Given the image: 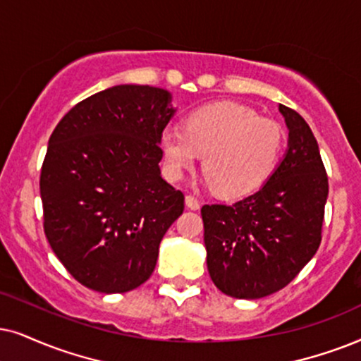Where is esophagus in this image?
Instances as JSON below:
<instances>
[{"mask_svg":"<svg viewBox=\"0 0 361 361\" xmlns=\"http://www.w3.org/2000/svg\"><path fill=\"white\" fill-rule=\"evenodd\" d=\"M185 203L190 209H198L200 208V202L195 198V196H191V195L185 196Z\"/></svg>","mask_w":361,"mask_h":361,"instance_id":"34e87169","label":"esophagus"}]
</instances>
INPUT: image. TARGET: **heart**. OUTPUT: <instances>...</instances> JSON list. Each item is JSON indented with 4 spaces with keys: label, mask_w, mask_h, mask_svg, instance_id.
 Listing matches in <instances>:
<instances>
[{
    "label": "heart",
    "mask_w": 361,
    "mask_h": 361,
    "mask_svg": "<svg viewBox=\"0 0 361 361\" xmlns=\"http://www.w3.org/2000/svg\"><path fill=\"white\" fill-rule=\"evenodd\" d=\"M283 143L285 131L275 120L238 103L195 109L185 130L166 128L159 140L168 176L180 180L204 154V181L223 198L258 190L275 170Z\"/></svg>",
    "instance_id": "b5f03b06"
}]
</instances>
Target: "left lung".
<instances>
[{"instance_id":"obj_1","label":"left lung","mask_w":361,"mask_h":361,"mask_svg":"<svg viewBox=\"0 0 361 361\" xmlns=\"http://www.w3.org/2000/svg\"><path fill=\"white\" fill-rule=\"evenodd\" d=\"M288 148L257 193L202 208L208 273L228 296L257 300L285 288L322 241L328 178L314 136L280 104Z\"/></svg>"}]
</instances>
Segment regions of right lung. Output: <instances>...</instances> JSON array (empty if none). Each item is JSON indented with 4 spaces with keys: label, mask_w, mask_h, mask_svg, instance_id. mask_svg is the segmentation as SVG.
Listing matches in <instances>:
<instances>
[{
    "label": "right lung",
    "mask_w": 361,
    "mask_h": 361,
    "mask_svg": "<svg viewBox=\"0 0 361 361\" xmlns=\"http://www.w3.org/2000/svg\"><path fill=\"white\" fill-rule=\"evenodd\" d=\"M171 93L118 85L73 106L49 136L39 191L44 233L86 288L125 293L152 276L185 196L161 178Z\"/></svg>",
    "instance_id": "1"
}]
</instances>
